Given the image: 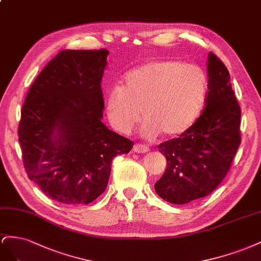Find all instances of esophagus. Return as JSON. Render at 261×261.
Masks as SVG:
<instances>
[{
    "label": "esophagus",
    "mask_w": 261,
    "mask_h": 261,
    "mask_svg": "<svg viewBox=\"0 0 261 261\" xmlns=\"http://www.w3.org/2000/svg\"><path fill=\"white\" fill-rule=\"evenodd\" d=\"M150 150H148L147 145H143V144H135L133 146V152L136 153H146Z\"/></svg>",
    "instance_id": "34e87169"
}]
</instances>
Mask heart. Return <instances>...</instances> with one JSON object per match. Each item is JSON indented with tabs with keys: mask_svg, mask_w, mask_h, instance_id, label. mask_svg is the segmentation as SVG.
Returning <instances> with one entry per match:
<instances>
[{
	"mask_svg": "<svg viewBox=\"0 0 261 261\" xmlns=\"http://www.w3.org/2000/svg\"><path fill=\"white\" fill-rule=\"evenodd\" d=\"M206 94L207 77L199 65L154 60L129 71L107 94L106 115L117 131L129 133L142 111L143 137H176L197 121Z\"/></svg>",
	"mask_w": 261,
	"mask_h": 261,
	"instance_id": "heart-1",
	"label": "heart"
}]
</instances>
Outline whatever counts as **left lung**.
<instances>
[{"label":"left lung","instance_id":"left-lung-1","mask_svg":"<svg viewBox=\"0 0 261 261\" xmlns=\"http://www.w3.org/2000/svg\"><path fill=\"white\" fill-rule=\"evenodd\" d=\"M206 71L209 92L202 114L179 138L159 145L167 167L154 188L174 204L210 195L224 179L241 144V108L226 66L210 52Z\"/></svg>","mask_w":261,"mask_h":261}]
</instances>
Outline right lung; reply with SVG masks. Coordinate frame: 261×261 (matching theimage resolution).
<instances>
[{
	"label": "right lung",
	"mask_w": 261,
	"mask_h": 261,
	"mask_svg": "<svg viewBox=\"0 0 261 261\" xmlns=\"http://www.w3.org/2000/svg\"><path fill=\"white\" fill-rule=\"evenodd\" d=\"M109 51L63 50L29 88L18 126L28 178L64 204H88L105 191L111 162L133 142L101 122L100 82Z\"/></svg>",
	"instance_id": "1"
}]
</instances>
